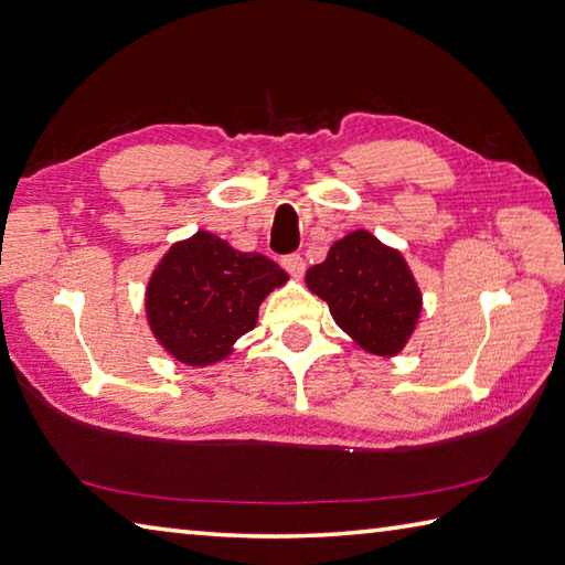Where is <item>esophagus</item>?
Wrapping results in <instances>:
<instances>
[{
  "label": "esophagus",
  "instance_id": "esophagus-1",
  "mask_svg": "<svg viewBox=\"0 0 565 565\" xmlns=\"http://www.w3.org/2000/svg\"><path fill=\"white\" fill-rule=\"evenodd\" d=\"M282 268H285L287 273H290V278L300 280L302 275H305V260H302V255H297V253L285 255V258H282Z\"/></svg>",
  "mask_w": 565,
  "mask_h": 565
}]
</instances>
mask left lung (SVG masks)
<instances>
[{
	"label": "left lung",
	"mask_w": 565,
	"mask_h": 565,
	"mask_svg": "<svg viewBox=\"0 0 565 565\" xmlns=\"http://www.w3.org/2000/svg\"><path fill=\"white\" fill-rule=\"evenodd\" d=\"M305 282L329 305L334 322L379 356H396L406 347L423 310L406 258L369 231L337 241L327 258L307 270Z\"/></svg>",
	"instance_id": "8db88e82"
}]
</instances>
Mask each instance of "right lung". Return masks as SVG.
I'll return each mask as SVG.
<instances>
[{"mask_svg": "<svg viewBox=\"0 0 565 565\" xmlns=\"http://www.w3.org/2000/svg\"><path fill=\"white\" fill-rule=\"evenodd\" d=\"M287 282L278 263L241 253L209 231L174 243L147 282L152 334L177 361L209 366L258 322V307Z\"/></svg>", "mask_w": 565, "mask_h": 565, "instance_id": "1", "label": "right lung"}]
</instances>
